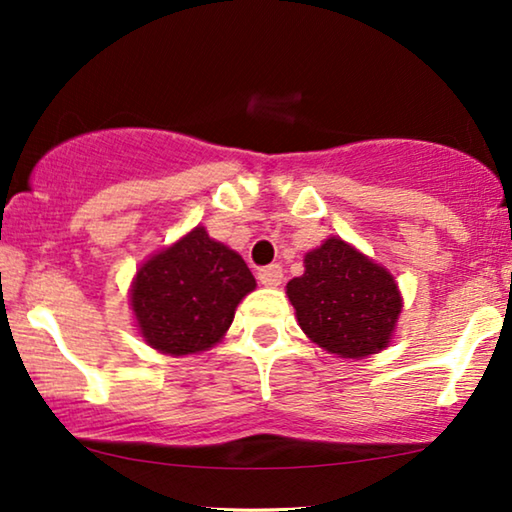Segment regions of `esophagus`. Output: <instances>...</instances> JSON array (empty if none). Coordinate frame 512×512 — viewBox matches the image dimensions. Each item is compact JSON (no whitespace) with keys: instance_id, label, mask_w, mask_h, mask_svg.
I'll list each match as a JSON object with an SVG mask.
<instances>
[{"instance_id":"obj_1","label":"esophagus","mask_w":512,"mask_h":512,"mask_svg":"<svg viewBox=\"0 0 512 512\" xmlns=\"http://www.w3.org/2000/svg\"><path fill=\"white\" fill-rule=\"evenodd\" d=\"M258 279H261L263 286H270V289H275V286L282 284L284 279V272H282V265H268V268H263L258 272Z\"/></svg>"}]
</instances>
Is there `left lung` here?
Here are the masks:
<instances>
[{
  "instance_id": "obj_1",
  "label": "left lung",
  "mask_w": 512,
  "mask_h": 512,
  "mask_svg": "<svg viewBox=\"0 0 512 512\" xmlns=\"http://www.w3.org/2000/svg\"><path fill=\"white\" fill-rule=\"evenodd\" d=\"M303 263L286 296L307 338L342 359L382 352L403 310L394 275L340 237L307 251Z\"/></svg>"
}]
</instances>
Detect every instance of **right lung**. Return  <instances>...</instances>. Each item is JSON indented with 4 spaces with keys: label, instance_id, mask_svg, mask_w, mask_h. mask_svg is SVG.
<instances>
[{
    "label": "right lung",
    "instance_id": "add662e5",
    "mask_svg": "<svg viewBox=\"0 0 512 512\" xmlns=\"http://www.w3.org/2000/svg\"><path fill=\"white\" fill-rule=\"evenodd\" d=\"M254 289L242 256L195 226L139 265L130 305L146 345L186 356L214 347L233 324L235 307Z\"/></svg>",
    "mask_w": 512,
    "mask_h": 512
}]
</instances>
